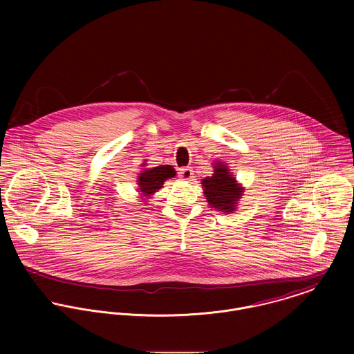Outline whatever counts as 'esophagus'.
<instances>
[{
  "label": "esophagus",
  "instance_id": "esophagus-1",
  "mask_svg": "<svg viewBox=\"0 0 354 354\" xmlns=\"http://www.w3.org/2000/svg\"><path fill=\"white\" fill-rule=\"evenodd\" d=\"M180 178L184 180V181H189L194 176V170L189 169V167H184V169H180Z\"/></svg>",
  "mask_w": 354,
  "mask_h": 354
}]
</instances>
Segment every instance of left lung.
<instances>
[{
    "instance_id": "left-lung-1",
    "label": "left lung",
    "mask_w": 354,
    "mask_h": 354,
    "mask_svg": "<svg viewBox=\"0 0 354 354\" xmlns=\"http://www.w3.org/2000/svg\"><path fill=\"white\" fill-rule=\"evenodd\" d=\"M202 185L208 205L225 214H232L237 209L239 202L245 191L236 180L234 174L221 160L214 163V173L203 178Z\"/></svg>"
}]
</instances>
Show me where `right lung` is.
I'll list each match as a JSON object with an SVG mask.
<instances>
[{"instance_id": "right-lung-1", "label": "right lung", "mask_w": 354, "mask_h": 354, "mask_svg": "<svg viewBox=\"0 0 354 354\" xmlns=\"http://www.w3.org/2000/svg\"><path fill=\"white\" fill-rule=\"evenodd\" d=\"M142 166H147L143 163ZM176 176V170L170 165H159L155 167H143L138 176V188L136 191L140 194V199L143 203L149 202L165 184L166 180L173 178Z\"/></svg>"}]
</instances>
